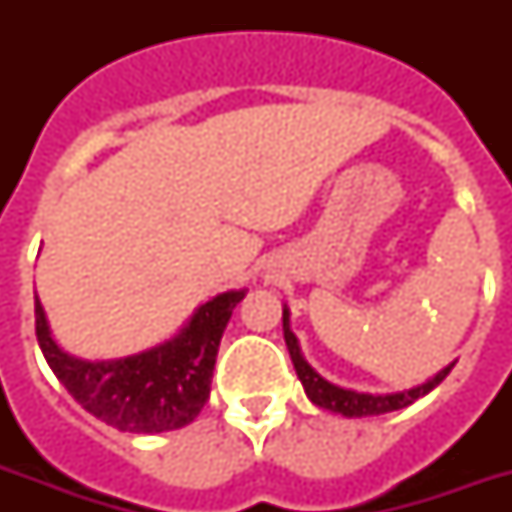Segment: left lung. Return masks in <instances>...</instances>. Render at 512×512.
Returning <instances> with one entry per match:
<instances>
[{
    "label": "left lung",
    "mask_w": 512,
    "mask_h": 512,
    "mask_svg": "<svg viewBox=\"0 0 512 512\" xmlns=\"http://www.w3.org/2000/svg\"><path fill=\"white\" fill-rule=\"evenodd\" d=\"M284 340H287L289 356H292V364H295V372L303 382L305 393L311 398L313 404L321 406V409H329V412L345 414V417H372V414H385V412H396V409H404V406L414 404L417 398L430 393V390L436 388L438 382L444 380L446 374L452 372V366L449 364L446 369L428 380L425 385H417L412 390H404V393H385V396H372V393H356V390H345L337 388L332 382H327L321 374H316L308 366V361L300 353V345H297V337L292 335V329H289V311H284Z\"/></svg>",
    "instance_id": "8db88e82"
}]
</instances>
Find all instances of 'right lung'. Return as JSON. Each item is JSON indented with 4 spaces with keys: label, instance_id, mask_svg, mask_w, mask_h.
Segmentation results:
<instances>
[{
    "label": "right lung",
    "instance_id": "add662e5",
    "mask_svg": "<svg viewBox=\"0 0 512 512\" xmlns=\"http://www.w3.org/2000/svg\"><path fill=\"white\" fill-rule=\"evenodd\" d=\"M244 295L247 289L212 297L175 340L116 361H82L60 350L36 300V340L63 388L98 420L124 433H164L193 422L207 404L220 337Z\"/></svg>",
    "mask_w": 512,
    "mask_h": 512
}]
</instances>
